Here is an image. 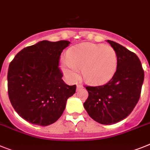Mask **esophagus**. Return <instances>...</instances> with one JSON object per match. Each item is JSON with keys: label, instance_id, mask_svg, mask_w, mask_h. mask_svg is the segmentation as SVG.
<instances>
[{"label": "esophagus", "instance_id": "1", "mask_svg": "<svg viewBox=\"0 0 150 150\" xmlns=\"http://www.w3.org/2000/svg\"><path fill=\"white\" fill-rule=\"evenodd\" d=\"M83 86L81 85H79V84H78L77 85V90H79V89L82 88Z\"/></svg>", "mask_w": 150, "mask_h": 150}]
</instances>
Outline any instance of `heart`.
Masks as SVG:
<instances>
[{"mask_svg": "<svg viewBox=\"0 0 150 150\" xmlns=\"http://www.w3.org/2000/svg\"><path fill=\"white\" fill-rule=\"evenodd\" d=\"M117 55L108 45L82 43L73 46L67 52V62L62 71L69 80L79 78L81 70L83 79L89 85H104L111 79L117 69Z\"/></svg>", "mask_w": 150, "mask_h": 150, "instance_id": "1", "label": "heart"}]
</instances>
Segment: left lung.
Listing matches in <instances>:
<instances>
[{
    "instance_id": "left-lung-1",
    "label": "left lung",
    "mask_w": 150,
    "mask_h": 150,
    "mask_svg": "<svg viewBox=\"0 0 150 150\" xmlns=\"http://www.w3.org/2000/svg\"><path fill=\"white\" fill-rule=\"evenodd\" d=\"M108 42L117 55V70L105 85L85 86L88 97L84 103L91 117L105 125L116 124L129 115L139 100L144 80L138 56L117 42Z\"/></svg>"
}]
</instances>
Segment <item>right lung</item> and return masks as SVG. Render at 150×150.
Returning <instances> with one entry per match:
<instances>
[{
  "instance_id": "obj_1",
  "label": "right lung",
  "mask_w": 150,
  "mask_h": 150,
  "mask_svg": "<svg viewBox=\"0 0 150 150\" xmlns=\"http://www.w3.org/2000/svg\"><path fill=\"white\" fill-rule=\"evenodd\" d=\"M69 41L42 40L23 49L11 62L7 72L9 99L21 117L33 124L50 125L59 119L76 85L62 79L60 56Z\"/></svg>"
}]
</instances>
